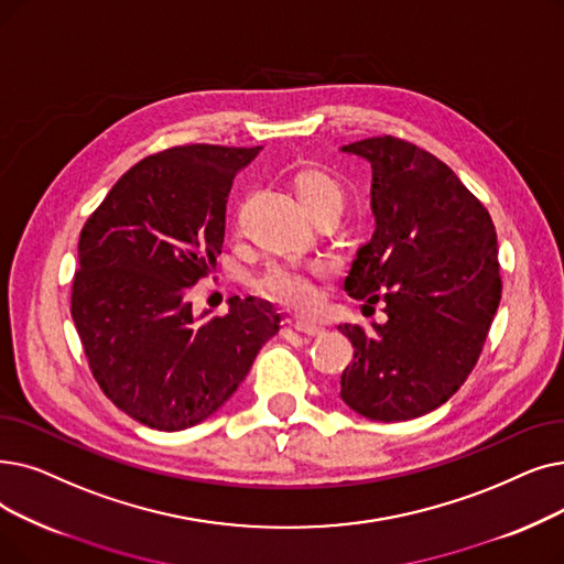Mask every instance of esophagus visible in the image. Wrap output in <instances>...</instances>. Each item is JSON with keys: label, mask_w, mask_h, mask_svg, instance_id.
I'll return each mask as SVG.
<instances>
[{"label": "esophagus", "mask_w": 564, "mask_h": 564, "mask_svg": "<svg viewBox=\"0 0 564 564\" xmlns=\"http://www.w3.org/2000/svg\"><path fill=\"white\" fill-rule=\"evenodd\" d=\"M292 327H295V332H300L304 336H321V334H325V329L321 325L308 323V321H297V323H292Z\"/></svg>", "instance_id": "34e87169"}]
</instances>
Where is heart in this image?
Listing matches in <instances>:
<instances>
[{"label": "heart", "mask_w": 564, "mask_h": 564, "mask_svg": "<svg viewBox=\"0 0 564 564\" xmlns=\"http://www.w3.org/2000/svg\"><path fill=\"white\" fill-rule=\"evenodd\" d=\"M292 193L304 214L317 226L323 221H336L346 212L348 195L329 173L321 167H300L288 180ZM235 232H239V216L235 218ZM325 274L292 264H272L264 274L253 281V290L267 302L290 311H313L321 302Z\"/></svg>", "instance_id": "heart-1"}]
</instances>
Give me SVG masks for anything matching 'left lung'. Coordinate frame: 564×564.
Here are the masks:
<instances>
[{
	"instance_id": "obj_1",
	"label": "left lung",
	"mask_w": 564,
	"mask_h": 564,
	"mask_svg": "<svg viewBox=\"0 0 564 564\" xmlns=\"http://www.w3.org/2000/svg\"><path fill=\"white\" fill-rule=\"evenodd\" d=\"M343 152L371 163L376 216L346 290L366 306L384 302L387 323L338 327L355 348L340 399L369 420L405 422L454 397L481 355L502 295L496 226L454 170L417 144L378 135Z\"/></svg>"
}]
</instances>
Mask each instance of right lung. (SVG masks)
<instances>
[{
	"label": "right lung",
	"instance_id": "obj_1",
	"mask_svg": "<svg viewBox=\"0 0 564 564\" xmlns=\"http://www.w3.org/2000/svg\"><path fill=\"white\" fill-rule=\"evenodd\" d=\"M260 147L180 144L138 161L80 230L70 285L94 380L135 422L159 431L200 424L247 378L279 332L274 308L230 297L195 321L191 285L214 272L237 170Z\"/></svg>",
	"mask_w": 564,
	"mask_h": 564
}]
</instances>
